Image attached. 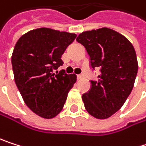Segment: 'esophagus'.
<instances>
[{
	"label": "esophagus",
	"mask_w": 146,
	"mask_h": 146,
	"mask_svg": "<svg viewBox=\"0 0 146 146\" xmlns=\"http://www.w3.org/2000/svg\"><path fill=\"white\" fill-rule=\"evenodd\" d=\"M77 77H78L79 80H83V79L85 78L84 74H79V75H77Z\"/></svg>",
	"instance_id": "esophagus-1"
}]
</instances>
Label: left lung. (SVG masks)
Wrapping results in <instances>:
<instances>
[{"label": "left lung", "mask_w": 146, "mask_h": 146, "mask_svg": "<svg viewBox=\"0 0 146 146\" xmlns=\"http://www.w3.org/2000/svg\"><path fill=\"white\" fill-rule=\"evenodd\" d=\"M76 40L85 46L92 67L101 71L98 80H91V90L82 96L85 108L93 117L107 119L133 90L138 72L135 49L126 36L106 27L84 31Z\"/></svg>", "instance_id": "1"}]
</instances>
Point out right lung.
Listing matches in <instances>:
<instances>
[{
  "label": "right lung",
  "instance_id": "obj_1",
  "mask_svg": "<svg viewBox=\"0 0 146 146\" xmlns=\"http://www.w3.org/2000/svg\"><path fill=\"white\" fill-rule=\"evenodd\" d=\"M77 35L50 28H38L22 35L12 54L15 84L28 108L45 119L55 117L63 109L67 94L77 80L66 74L61 55Z\"/></svg>",
  "mask_w": 146,
  "mask_h": 146
}]
</instances>
